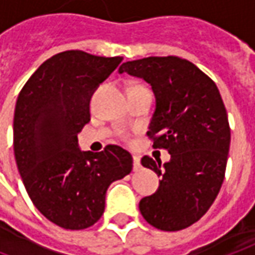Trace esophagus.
<instances>
[{"label": "esophagus", "instance_id": "34e87169", "mask_svg": "<svg viewBox=\"0 0 255 255\" xmlns=\"http://www.w3.org/2000/svg\"><path fill=\"white\" fill-rule=\"evenodd\" d=\"M132 159H134V171H138L139 168H141V159H139V156H136V155H134L132 156Z\"/></svg>", "mask_w": 255, "mask_h": 255}]
</instances>
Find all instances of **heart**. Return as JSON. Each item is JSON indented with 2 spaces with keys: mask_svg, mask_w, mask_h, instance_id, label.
I'll return each mask as SVG.
<instances>
[{
  "mask_svg": "<svg viewBox=\"0 0 255 255\" xmlns=\"http://www.w3.org/2000/svg\"><path fill=\"white\" fill-rule=\"evenodd\" d=\"M132 87H142V86H139V84H135V86H132Z\"/></svg>",
  "mask_w": 255,
  "mask_h": 255,
  "instance_id": "b5f03b06",
  "label": "heart"
}]
</instances>
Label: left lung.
<instances>
[{
    "label": "left lung",
    "mask_w": 255,
    "mask_h": 255,
    "mask_svg": "<svg viewBox=\"0 0 255 255\" xmlns=\"http://www.w3.org/2000/svg\"><path fill=\"white\" fill-rule=\"evenodd\" d=\"M128 73L151 84L155 111L146 132L154 148L171 159L161 165L144 156L142 166L162 176L159 188L139 202L144 219L163 232L198 222L222 188L230 148V127L215 82L178 56H151L123 63Z\"/></svg>",
    "instance_id": "8db88e82"
}]
</instances>
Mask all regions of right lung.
<instances>
[{"instance_id": "right-lung-1", "label": "right lung", "mask_w": 255, "mask_h": 255, "mask_svg": "<svg viewBox=\"0 0 255 255\" xmlns=\"http://www.w3.org/2000/svg\"><path fill=\"white\" fill-rule=\"evenodd\" d=\"M123 57L82 50L57 53L40 65L18 96L13 152L32 203L52 223L82 230L104 213L106 192L132 171L117 145L82 151L77 134L90 121V99Z\"/></svg>"}]
</instances>
